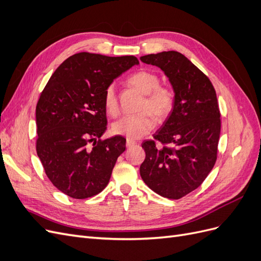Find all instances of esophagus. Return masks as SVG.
Instances as JSON below:
<instances>
[{
	"instance_id": "34e87169",
	"label": "esophagus",
	"mask_w": 261,
	"mask_h": 261,
	"mask_svg": "<svg viewBox=\"0 0 261 261\" xmlns=\"http://www.w3.org/2000/svg\"><path fill=\"white\" fill-rule=\"evenodd\" d=\"M137 144V141H135V140H133V139H126V147L127 148H129V147H133V146H135Z\"/></svg>"
}]
</instances>
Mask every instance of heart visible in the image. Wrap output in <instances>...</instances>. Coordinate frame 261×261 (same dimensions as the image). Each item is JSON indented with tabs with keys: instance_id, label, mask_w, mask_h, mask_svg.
<instances>
[{
	"instance_id": "heart-1",
	"label": "heart",
	"mask_w": 261,
	"mask_h": 261,
	"mask_svg": "<svg viewBox=\"0 0 261 261\" xmlns=\"http://www.w3.org/2000/svg\"><path fill=\"white\" fill-rule=\"evenodd\" d=\"M128 83L145 94V100L141 102L140 109L145 111L125 115L113 123V132L117 135L127 137L128 139H139L151 130L156 118H165L174 108V92L167 86H161L160 80L155 74L147 70H140L128 78ZM105 106L107 111L116 115L118 112V103L116 92L113 85H110L105 92Z\"/></svg>"
}]
</instances>
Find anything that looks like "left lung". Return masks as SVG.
<instances>
[{
    "mask_svg": "<svg viewBox=\"0 0 261 261\" xmlns=\"http://www.w3.org/2000/svg\"><path fill=\"white\" fill-rule=\"evenodd\" d=\"M140 61L162 70L175 97L172 112L153 135L171 147L144 141L140 176L158 195L179 199L199 187L216 163L221 130L217 93L209 78L179 52L148 54Z\"/></svg>",
    "mask_w": 261,
    "mask_h": 261,
    "instance_id": "1",
    "label": "left lung"
}]
</instances>
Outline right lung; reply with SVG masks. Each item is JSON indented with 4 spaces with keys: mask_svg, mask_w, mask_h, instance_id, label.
<instances>
[{
    "mask_svg": "<svg viewBox=\"0 0 261 261\" xmlns=\"http://www.w3.org/2000/svg\"><path fill=\"white\" fill-rule=\"evenodd\" d=\"M136 57L81 52L55 69L36 108L37 154L59 191L85 199L103 191L117 158L126 149L120 135L99 138L107 129L105 92Z\"/></svg>",
    "mask_w": 261,
    "mask_h": 261,
    "instance_id": "obj_1",
    "label": "right lung"
}]
</instances>
